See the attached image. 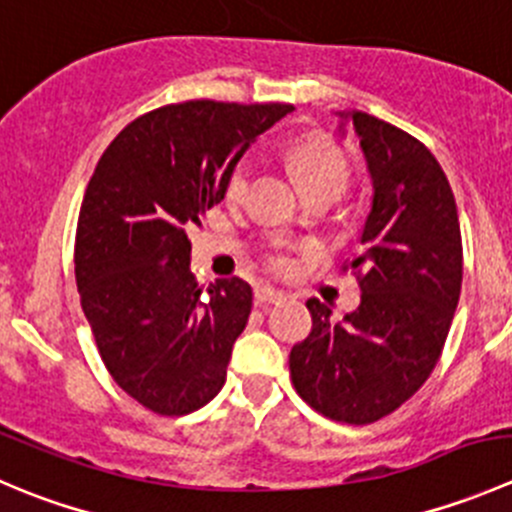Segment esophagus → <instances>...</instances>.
Returning <instances> with one entry per match:
<instances>
[{
  "label": "esophagus",
  "mask_w": 512,
  "mask_h": 512,
  "mask_svg": "<svg viewBox=\"0 0 512 512\" xmlns=\"http://www.w3.org/2000/svg\"><path fill=\"white\" fill-rule=\"evenodd\" d=\"M255 300L257 305H280V302L287 300L285 292L275 290V287H260V290L255 292Z\"/></svg>",
  "instance_id": "34e87169"
}]
</instances>
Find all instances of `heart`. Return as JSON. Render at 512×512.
<instances>
[{
  "mask_svg": "<svg viewBox=\"0 0 512 512\" xmlns=\"http://www.w3.org/2000/svg\"><path fill=\"white\" fill-rule=\"evenodd\" d=\"M290 165L292 172H295L297 182L302 185V190L307 187H317V185H327L335 187V190H345L347 185V160L337 147L327 145L322 140H305L292 150L290 155ZM250 177H252V167L250 162H240L235 167L230 177V185H227V195L230 197H242L250 187ZM277 267H285L287 262L282 257L275 260Z\"/></svg>",
  "mask_w": 512,
  "mask_h": 512,
  "instance_id": "b5f03b06",
  "label": "heart"
}]
</instances>
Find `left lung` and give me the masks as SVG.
I'll list each match as a JSON object with an SVG mask.
<instances>
[{"mask_svg":"<svg viewBox=\"0 0 512 512\" xmlns=\"http://www.w3.org/2000/svg\"><path fill=\"white\" fill-rule=\"evenodd\" d=\"M352 124L372 185L360 232L362 255L345 270L360 277V305L340 322L307 300L312 332L290 352L295 390L325 418L375 423L413 398L443 352L463 282L455 197L433 152L365 112Z\"/></svg>","mask_w":512,"mask_h":512,"instance_id":"obj_1","label":"left lung"}]
</instances>
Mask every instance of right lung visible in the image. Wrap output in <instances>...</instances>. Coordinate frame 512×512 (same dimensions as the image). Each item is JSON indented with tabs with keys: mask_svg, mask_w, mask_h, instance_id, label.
<instances>
[{
	"mask_svg": "<svg viewBox=\"0 0 512 512\" xmlns=\"http://www.w3.org/2000/svg\"><path fill=\"white\" fill-rule=\"evenodd\" d=\"M292 104H170L127 124L97 162L77 222L74 272L94 342L119 388L187 415L225 385L252 310L240 277L190 270L187 227L225 200L240 157Z\"/></svg>",
	"mask_w": 512,
	"mask_h": 512,
	"instance_id": "1",
	"label": "right lung"
}]
</instances>
